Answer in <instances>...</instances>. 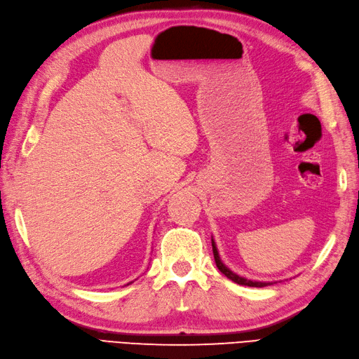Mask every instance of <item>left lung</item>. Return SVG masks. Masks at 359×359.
I'll return each mask as SVG.
<instances>
[{
	"instance_id": "1",
	"label": "left lung",
	"mask_w": 359,
	"mask_h": 359,
	"mask_svg": "<svg viewBox=\"0 0 359 359\" xmlns=\"http://www.w3.org/2000/svg\"><path fill=\"white\" fill-rule=\"evenodd\" d=\"M212 250H214V258H215V264H217L218 270L222 271V273L226 276V278H229L231 280H233L235 283L247 285V287H258V288H261V287H267V285H270L269 282H253V280H249V279H244V278H241V276H238V274H235L233 271L229 270V269L226 267V265L222 262V259H219V256H218V252H217V247H215L214 241H212Z\"/></svg>"
}]
</instances>
